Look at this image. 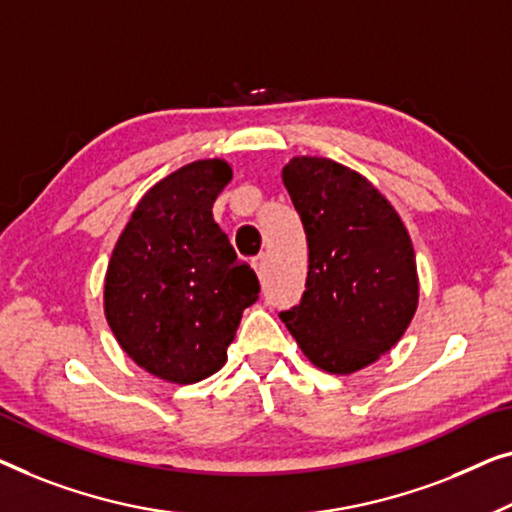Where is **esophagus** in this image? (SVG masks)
Returning a JSON list of instances; mask_svg holds the SVG:
<instances>
[{
  "mask_svg": "<svg viewBox=\"0 0 512 512\" xmlns=\"http://www.w3.org/2000/svg\"><path fill=\"white\" fill-rule=\"evenodd\" d=\"M253 266H255L257 276L262 278V276H264V266H266V255H257V257L253 259Z\"/></svg>",
  "mask_w": 512,
  "mask_h": 512,
  "instance_id": "1",
  "label": "esophagus"
}]
</instances>
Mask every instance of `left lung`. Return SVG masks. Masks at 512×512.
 Masks as SVG:
<instances>
[{"label": "left lung", "instance_id": "left-lung-1", "mask_svg": "<svg viewBox=\"0 0 512 512\" xmlns=\"http://www.w3.org/2000/svg\"><path fill=\"white\" fill-rule=\"evenodd\" d=\"M283 183L308 241L299 306L280 313L299 348L329 373H355L403 336L417 269L399 213L364 176L327 157H294Z\"/></svg>", "mask_w": 512, "mask_h": 512}]
</instances>
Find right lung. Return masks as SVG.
<instances>
[{"label":"right lung","instance_id":"obj_1","mask_svg":"<svg viewBox=\"0 0 512 512\" xmlns=\"http://www.w3.org/2000/svg\"><path fill=\"white\" fill-rule=\"evenodd\" d=\"M225 160H199L150 187L115 243L104 313L120 348L169 383H199L227 362L241 315L259 294L213 220Z\"/></svg>","mask_w":512,"mask_h":512}]
</instances>
